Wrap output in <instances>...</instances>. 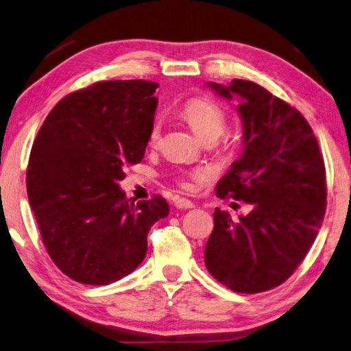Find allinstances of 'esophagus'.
Here are the masks:
<instances>
[{"instance_id": "esophagus-1", "label": "esophagus", "mask_w": 351, "mask_h": 351, "mask_svg": "<svg viewBox=\"0 0 351 351\" xmlns=\"http://www.w3.org/2000/svg\"><path fill=\"white\" fill-rule=\"evenodd\" d=\"M175 207L176 208H193L195 204L190 199H186V197H178V199L175 201Z\"/></svg>"}]
</instances>
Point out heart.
<instances>
[{
	"mask_svg": "<svg viewBox=\"0 0 351 351\" xmlns=\"http://www.w3.org/2000/svg\"><path fill=\"white\" fill-rule=\"evenodd\" d=\"M181 114L202 141H206V139L216 141L219 136L224 135V132L227 129L228 119L226 110L222 109L218 103H215V101L206 97H195L192 99H189L187 103L182 106ZM159 132H161V124H159V121H156L150 132V143L158 141ZM190 180L202 181L206 180V173H204L202 170H196L192 171L190 175L181 176L178 182H180V186L182 189L189 190L192 189V181Z\"/></svg>",
	"mask_w": 351,
	"mask_h": 351,
	"instance_id": "obj_1",
	"label": "heart"
}]
</instances>
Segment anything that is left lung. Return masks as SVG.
<instances>
[{
	"instance_id": "left-lung-1",
	"label": "left lung",
	"mask_w": 351,
	"mask_h": 351,
	"mask_svg": "<svg viewBox=\"0 0 351 351\" xmlns=\"http://www.w3.org/2000/svg\"><path fill=\"white\" fill-rule=\"evenodd\" d=\"M226 99L239 97L244 149L221 178V199L252 204L233 221L216 208L204 259L216 281L237 293H261L287 281L316 239L326 215V165L301 112L256 82H208Z\"/></svg>"
}]
</instances>
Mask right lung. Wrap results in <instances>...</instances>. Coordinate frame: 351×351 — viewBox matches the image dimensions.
Here are the masks:
<instances>
[{
    "instance_id": "right-lung-1",
    "label": "right lung",
    "mask_w": 351,
    "mask_h": 351,
    "mask_svg": "<svg viewBox=\"0 0 351 351\" xmlns=\"http://www.w3.org/2000/svg\"><path fill=\"white\" fill-rule=\"evenodd\" d=\"M158 82L101 81L69 93L32 145L25 186L49 256L66 276L107 285L147 253V233L169 204L127 199L124 167L143 161Z\"/></svg>"
}]
</instances>
